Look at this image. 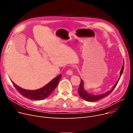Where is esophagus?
<instances>
[{"mask_svg": "<svg viewBox=\"0 0 133 133\" xmlns=\"http://www.w3.org/2000/svg\"><path fill=\"white\" fill-rule=\"evenodd\" d=\"M66 74L68 75H73V72H72V71L71 70H68L67 71H66Z\"/></svg>", "mask_w": 133, "mask_h": 133, "instance_id": "esophagus-1", "label": "esophagus"}]
</instances>
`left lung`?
I'll list each match as a JSON object with an SVG mask.
<instances>
[{
    "label": "left lung",
    "mask_w": 133,
    "mask_h": 133,
    "mask_svg": "<svg viewBox=\"0 0 133 133\" xmlns=\"http://www.w3.org/2000/svg\"><path fill=\"white\" fill-rule=\"evenodd\" d=\"M123 69H124V61H123V66L121 68V70L120 71V73H119V78H118V79L117 80V81L116 82V84L113 86V87L112 88V89L107 91V92H105L104 94H100V95H94L92 94H90V93H88L84 88V82L83 81V79H81V83L79 87V89L78 90V92L79 95L83 98V99L88 101V102H95V101H98L101 99H102L103 98L105 97L106 96H107L109 95L113 91V90L115 89V88L116 87V85L117 84L118 82L120 79V77H121V75L122 74L123 71Z\"/></svg>",
    "instance_id": "obj_1"
}]
</instances>
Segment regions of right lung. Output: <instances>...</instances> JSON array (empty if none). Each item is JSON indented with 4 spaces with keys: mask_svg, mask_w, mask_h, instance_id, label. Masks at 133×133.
Listing matches in <instances>:
<instances>
[{
    "mask_svg": "<svg viewBox=\"0 0 133 133\" xmlns=\"http://www.w3.org/2000/svg\"><path fill=\"white\" fill-rule=\"evenodd\" d=\"M62 75L60 74L56 77L54 78L51 81H50L46 85L41 88V89L34 90L23 89L22 88L16 84L14 82L12 81V82L16 89L24 97L33 100H41L48 97L52 93L57 85Z\"/></svg>",
    "mask_w": 133,
    "mask_h": 133,
    "instance_id": "obj_1",
    "label": "right lung"
}]
</instances>
